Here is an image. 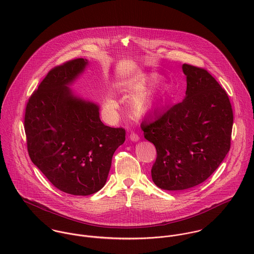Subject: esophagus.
Masks as SVG:
<instances>
[{
  "label": "esophagus",
  "instance_id": "34e87169",
  "mask_svg": "<svg viewBox=\"0 0 254 254\" xmlns=\"http://www.w3.org/2000/svg\"><path fill=\"white\" fill-rule=\"evenodd\" d=\"M129 137H130V140H131V141H133V142H138V141L140 140L139 135H138V134H136V133H134V132H133V133H131Z\"/></svg>",
  "mask_w": 254,
  "mask_h": 254
}]
</instances>
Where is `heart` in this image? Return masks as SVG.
<instances>
[{
    "mask_svg": "<svg viewBox=\"0 0 254 254\" xmlns=\"http://www.w3.org/2000/svg\"><path fill=\"white\" fill-rule=\"evenodd\" d=\"M124 88L130 89L131 85L124 84ZM164 99V90L163 88H155L145 92V94L138 97L132 106V112L134 116L138 119H142L146 115L154 112L158 109L159 104ZM105 107L110 112L116 111L119 108V104L117 100L112 96L109 95L105 100Z\"/></svg>",
    "mask_w": 254,
    "mask_h": 254,
    "instance_id": "heart-1",
    "label": "heart"
}]
</instances>
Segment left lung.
I'll use <instances>...</instances> for the list:
<instances>
[{"label":"left lung","instance_id":"obj_1","mask_svg":"<svg viewBox=\"0 0 254 254\" xmlns=\"http://www.w3.org/2000/svg\"><path fill=\"white\" fill-rule=\"evenodd\" d=\"M183 102L162 111L141 128L156 148L153 183L182 190L205 181L230 150L233 109L226 91L203 68L184 64Z\"/></svg>","mask_w":254,"mask_h":254}]
</instances>
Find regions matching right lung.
<instances>
[{"instance_id": "1", "label": "right lung", "mask_w": 254, "mask_h": 254, "mask_svg": "<svg viewBox=\"0 0 254 254\" xmlns=\"http://www.w3.org/2000/svg\"><path fill=\"white\" fill-rule=\"evenodd\" d=\"M87 65V60L76 59L50 70L29 98L24 117L32 162L57 189L74 195L95 193L106 185L112 155L126 134L105 125L99 106L69 89Z\"/></svg>"}]
</instances>
